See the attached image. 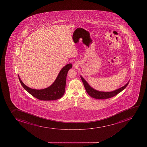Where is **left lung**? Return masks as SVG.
Returning <instances> with one entry per match:
<instances>
[{"mask_svg":"<svg viewBox=\"0 0 147 147\" xmlns=\"http://www.w3.org/2000/svg\"><path fill=\"white\" fill-rule=\"evenodd\" d=\"M81 79H82L83 85L84 86L85 88L86 89V92L88 94L92 97L95 98V99H106L110 98L113 97V96H115L116 95L120 93L122 90L125 89L126 87L128 85V83L129 82V81L127 83V84L125 86L122 87L117 89L116 90L111 92H99L98 90H96L95 89H93L91 87L89 84L87 82L83 79V78L82 76H80Z\"/></svg>","mask_w":147,"mask_h":147,"instance_id":"obj_1","label":"left lung"}]
</instances>
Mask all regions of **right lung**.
Segmentation results:
<instances>
[{
    "mask_svg": "<svg viewBox=\"0 0 147 147\" xmlns=\"http://www.w3.org/2000/svg\"><path fill=\"white\" fill-rule=\"evenodd\" d=\"M72 67V64H69L63 67L54 83L45 89L42 90L31 89L22 82L19 76V80L23 88L37 99L42 100H55L62 97L65 93L67 74Z\"/></svg>",
    "mask_w": 147,
    "mask_h": 147,
    "instance_id": "1",
    "label": "right lung"
}]
</instances>
